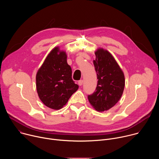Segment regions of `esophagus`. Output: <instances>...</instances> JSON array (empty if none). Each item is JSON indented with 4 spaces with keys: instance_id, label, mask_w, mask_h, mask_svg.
<instances>
[{
    "instance_id": "34e87169",
    "label": "esophagus",
    "mask_w": 159,
    "mask_h": 159,
    "mask_svg": "<svg viewBox=\"0 0 159 159\" xmlns=\"http://www.w3.org/2000/svg\"><path fill=\"white\" fill-rule=\"evenodd\" d=\"M83 80H79V82H78V84L80 85V86H81L82 84H83Z\"/></svg>"
}]
</instances>
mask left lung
Instances as JSON below:
<instances>
[{
    "instance_id": "1",
    "label": "left lung",
    "mask_w": 159,
    "mask_h": 159,
    "mask_svg": "<svg viewBox=\"0 0 159 159\" xmlns=\"http://www.w3.org/2000/svg\"><path fill=\"white\" fill-rule=\"evenodd\" d=\"M93 61L98 79L93 94L88 100L98 111H104L114 106L120 99L125 87V76L112 55L102 48L96 53Z\"/></svg>"
}]
</instances>
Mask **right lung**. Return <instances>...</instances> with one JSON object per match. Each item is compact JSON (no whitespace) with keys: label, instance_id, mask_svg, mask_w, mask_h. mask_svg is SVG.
<instances>
[{"label":"right lung","instance_id":"right-lung-1","mask_svg":"<svg viewBox=\"0 0 159 159\" xmlns=\"http://www.w3.org/2000/svg\"><path fill=\"white\" fill-rule=\"evenodd\" d=\"M72 69L65 52L55 48L38 70L36 80L38 96L43 103L53 109L65 106L79 85L72 78Z\"/></svg>","mask_w":159,"mask_h":159}]
</instances>
